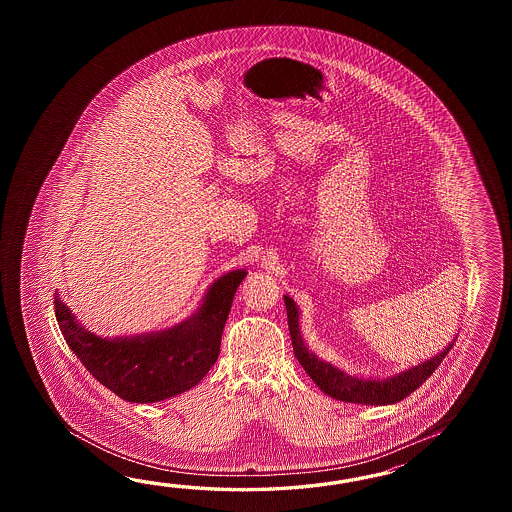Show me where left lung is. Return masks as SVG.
Wrapping results in <instances>:
<instances>
[{"mask_svg":"<svg viewBox=\"0 0 512 512\" xmlns=\"http://www.w3.org/2000/svg\"><path fill=\"white\" fill-rule=\"evenodd\" d=\"M285 309H287V322L289 333L293 340L294 357L302 364L305 373L313 379L316 386L327 393L329 397L344 401V403L366 404V406H386V404L399 403L406 395L417 390L423 382L437 370V366L443 362L446 353L452 349L456 338L439 351L434 357L423 360L421 364H415L408 370L399 371L392 377H364L348 373L335 364L320 359L315 351H311L305 344L300 327V309L289 294L283 296Z\"/></svg>","mask_w":512,"mask_h":512,"instance_id":"8db88e82","label":"left lung"}]
</instances>
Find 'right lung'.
<instances>
[{
    "label": "right lung",
    "instance_id": "right-lung-1",
    "mask_svg": "<svg viewBox=\"0 0 512 512\" xmlns=\"http://www.w3.org/2000/svg\"><path fill=\"white\" fill-rule=\"evenodd\" d=\"M245 269L208 285L196 311L175 326L130 337H98L56 294V320L86 370L128 403H159L194 388L218 360L223 327Z\"/></svg>",
    "mask_w": 512,
    "mask_h": 512
}]
</instances>
